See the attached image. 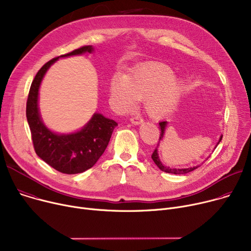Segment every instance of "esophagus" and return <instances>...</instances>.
I'll return each instance as SVG.
<instances>
[{
  "mask_svg": "<svg viewBox=\"0 0 251 251\" xmlns=\"http://www.w3.org/2000/svg\"><path fill=\"white\" fill-rule=\"evenodd\" d=\"M130 122H131V124L132 125H136V126H139V125H141V124H143V119H141V118H139V117H133V118H131L130 119Z\"/></svg>",
  "mask_w": 251,
  "mask_h": 251,
  "instance_id": "esophagus-1",
  "label": "esophagus"
}]
</instances>
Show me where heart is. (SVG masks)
Returning a JSON list of instances; mask_svg holds the SVG:
<instances>
[{
    "mask_svg": "<svg viewBox=\"0 0 251 251\" xmlns=\"http://www.w3.org/2000/svg\"><path fill=\"white\" fill-rule=\"evenodd\" d=\"M183 91V81L162 63L145 64L126 77L114 76L110 82V92L119 109L130 108L137 100H145L146 110L153 119L164 118L174 110Z\"/></svg>",
    "mask_w": 251,
    "mask_h": 251,
    "instance_id": "1",
    "label": "heart"
}]
</instances>
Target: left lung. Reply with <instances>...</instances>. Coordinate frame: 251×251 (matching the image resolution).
I'll use <instances>...</instances> for the list:
<instances>
[{"instance_id": "1", "label": "left lung", "mask_w": 251, "mask_h": 251, "mask_svg": "<svg viewBox=\"0 0 251 251\" xmlns=\"http://www.w3.org/2000/svg\"><path fill=\"white\" fill-rule=\"evenodd\" d=\"M167 125H168V122H161V123H159L160 128H161L160 141H162V140H163V137H164V134H165V130H166V126H167ZM221 140H222V136H220V138H219V141H218L217 145L221 142ZM159 144H160V142H159ZM217 145H216V147H217ZM151 159H152V161H153V162H155V164L159 167V169H160V170H162L163 172H166V173H170V174H175V175H183V174H187V173H190V172H192V171H194L195 169H197L198 167H200V165H198V166H194V167H191V168L175 169V168H170V167L164 166V165H163V163L160 161V158H159L158 148H156V150L153 151L152 155H151ZM207 159H208V158H207ZM207 159H206V160H207ZM206 160H205V161H206ZM205 161H204V162H205ZM204 162H203V163H204ZM203 163H202V164H203Z\"/></svg>"}]
</instances>
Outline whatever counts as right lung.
Wrapping results in <instances>:
<instances>
[{
    "instance_id": "1",
    "label": "right lung",
    "mask_w": 251,
    "mask_h": 251,
    "mask_svg": "<svg viewBox=\"0 0 251 251\" xmlns=\"http://www.w3.org/2000/svg\"><path fill=\"white\" fill-rule=\"evenodd\" d=\"M93 50L91 45L83 46L45 63L37 72L28 95L26 117L37 156L63 174H78L93 167L104 152L118 124L101 113H94L80 130L71 133L54 132L42 121L38 106L39 88L47 70L59 58L92 53Z\"/></svg>"
}]
</instances>
